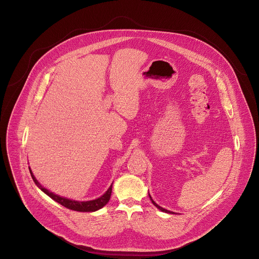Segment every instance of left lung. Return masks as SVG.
<instances>
[{
  "label": "left lung",
  "instance_id": "8db88e82",
  "mask_svg": "<svg viewBox=\"0 0 259 259\" xmlns=\"http://www.w3.org/2000/svg\"><path fill=\"white\" fill-rule=\"evenodd\" d=\"M150 199H151V201H152V203L155 205V206H156V207L158 208V209H160L161 211H163V212H166V213H174V212H171V211H169V210H166V209H164V208H162V207H160V206L159 205H157L156 203H155L153 200H152V198H151V196H150Z\"/></svg>",
  "mask_w": 259,
  "mask_h": 259
}]
</instances>
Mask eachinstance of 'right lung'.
<instances>
[{"instance_id": "obj_1", "label": "right lung", "mask_w": 259, "mask_h": 259, "mask_svg": "<svg viewBox=\"0 0 259 259\" xmlns=\"http://www.w3.org/2000/svg\"><path fill=\"white\" fill-rule=\"evenodd\" d=\"M31 178L33 180V182L35 183V185L44 192L46 193L49 197H51L53 200H55L56 202H58L59 204H61L64 207L74 210V211H80V212H91V211H96L100 208H102L103 206H105L107 204V202L110 199L111 196V192H112V185L110 186V188L107 190V192L101 196L100 198L96 199V200H92V201H85V202H79V201H74V200H69L63 197H60L58 195H55L52 192L48 191L47 189H45L44 187H41V185L36 181V179L34 178V176L32 175L31 170L29 169Z\"/></svg>"}]
</instances>
